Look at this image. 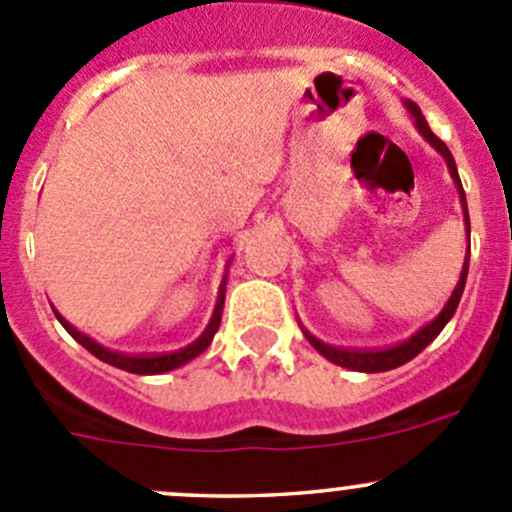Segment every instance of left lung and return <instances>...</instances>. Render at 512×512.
Masks as SVG:
<instances>
[{"label":"left lung","instance_id":"obj_1","mask_svg":"<svg viewBox=\"0 0 512 512\" xmlns=\"http://www.w3.org/2000/svg\"><path fill=\"white\" fill-rule=\"evenodd\" d=\"M404 106L409 108L411 116L416 118V126L418 131H421V136L426 138L428 143H431L433 148H436L438 153H441L443 158H446L448 163V170H451V178L453 183H456L458 188V195H461V205H463V220H466V230H468V240H471V218H468V205H466V193H463V185H461V178H458V168H456V160H453L451 151H448L446 143L441 141L438 136H433V131L428 128L426 118H423L421 108L416 106L414 101H404ZM468 260H471V245H468V252H466V262H463V270H461V280H458L456 289H453V294L448 297L446 307L441 309V314H438L433 322H428L426 327L418 329L414 337H409L406 342L396 344V347H389V349H379V352H354V349H339V347H329V344L319 342L317 337H312V334L307 332V329H302L304 337L309 339V344H312L314 349H317L319 354L327 356L332 364L337 366H344V369H352V371H366V374H376V371H389V369H396V366L406 364V361L414 359L416 354H421L423 349L428 347V344L433 342V339L441 334V329L446 327L448 319L456 314V307L458 302H461V294H463V287H466V277H468Z\"/></svg>","mask_w":512,"mask_h":512}]
</instances>
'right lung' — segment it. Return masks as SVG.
Here are the masks:
<instances>
[{
	"label": "right lung",
	"mask_w": 512,
	"mask_h": 512,
	"mask_svg": "<svg viewBox=\"0 0 512 512\" xmlns=\"http://www.w3.org/2000/svg\"><path fill=\"white\" fill-rule=\"evenodd\" d=\"M225 280H227V275L223 277V285H220V292H218V302H215L213 317H210V322H208V327H205V332L200 334V337L195 339L193 344H188V347L178 349V352H170V354L133 356V354L111 352V349L101 347V344L94 342V339H91V337H86V334H81L79 329L71 327V324L66 322V319L61 317L59 312H56V309H54V314H56V319H59V322H61V327H64L66 332H69L71 337H74L76 342L81 344V347L89 349V352L94 354L96 359L106 361V364L116 366V369L131 371V374H163V371L178 369V366L188 364L190 359H195V356L203 354L205 349L210 347V342H213L215 332H218V327H220V317H223V304H225Z\"/></svg>",
	"instance_id": "add662e5"
}]
</instances>
